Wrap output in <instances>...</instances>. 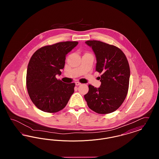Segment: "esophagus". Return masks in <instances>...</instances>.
<instances>
[{"label": "esophagus", "mask_w": 159, "mask_h": 159, "mask_svg": "<svg viewBox=\"0 0 159 159\" xmlns=\"http://www.w3.org/2000/svg\"><path fill=\"white\" fill-rule=\"evenodd\" d=\"M75 84H76V86H79V85H80V84H81V83H80V82H76Z\"/></svg>", "instance_id": "obj_1"}]
</instances>
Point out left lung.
<instances>
[{
  "mask_svg": "<svg viewBox=\"0 0 159 159\" xmlns=\"http://www.w3.org/2000/svg\"><path fill=\"white\" fill-rule=\"evenodd\" d=\"M85 43L95 54L96 71L101 73V84L98 88L89 84V91L84 98L93 111L113 113L120 107L128 92V61L121 49L115 46L98 40H88Z\"/></svg>",
  "mask_w": 159,
  "mask_h": 159,
  "instance_id": "8db88e82",
  "label": "left lung"
}]
</instances>
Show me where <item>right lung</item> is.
<instances>
[{
  "label": "right lung",
  "mask_w": 159,
  "mask_h": 159,
  "mask_svg": "<svg viewBox=\"0 0 159 159\" xmlns=\"http://www.w3.org/2000/svg\"><path fill=\"white\" fill-rule=\"evenodd\" d=\"M78 42H62L37 50L28 64L26 86L33 104L44 112L62 110L74 93L75 83H65L56 78L61 75L66 55Z\"/></svg>",
  "instance_id": "obj_1"
}]
</instances>
